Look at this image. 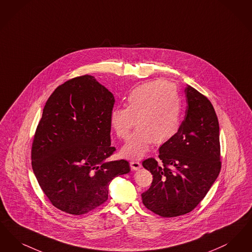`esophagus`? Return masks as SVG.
<instances>
[{"label": "esophagus", "mask_w": 252, "mask_h": 252, "mask_svg": "<svg viewBox=\"0 0 252 252\" xmlns=\"http://www.w3.org/2000/svg\"><path fill=\"white\" fill-rule=\"evenodd\" d=\"M130 165H131V168L132 170H137L141 167V164L138 161H133V160L130 162Z\"/></svg>", "instance_id": "34e87169"}]
</instances>
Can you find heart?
Masks as SVG:
<instances>
[{"mask_svg": "<svg viewBox=\"0 0 252 252\" xmlns=\"http://www.w3.org/2000/svg\"><path fill=\"white\" fill-rule=\"evenodd\" d=\"M182 98L174 84L162 80L142 84L133 88L127 97V107H115L110 114V125L116 135L126 139L121 150L128 158H141L152 142L163 144L180 127Z\"/></svg>", "mask_w": 252, "mask_h": 252, "instance_id": "b5f03b06", "label": "heart"}]
</instances>
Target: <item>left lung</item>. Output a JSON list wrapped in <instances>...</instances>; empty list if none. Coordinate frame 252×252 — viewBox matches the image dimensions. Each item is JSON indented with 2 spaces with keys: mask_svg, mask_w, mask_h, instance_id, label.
<instances>
[{
  "mask_svg": "<svg viewBox=\"0 0 252 252\" xmlns=\"http://www.w3.org/2000/svg\"><path fill=\"white\" fill-rule=\"evenodd\" d=\"M186 117L175 134L154 158L143 161L154 180L142 195L146 208L163 218L193 211L206 196L221 169L219 124L207 97L190 86L185 89Z\"/></svg>",
  "mask_w": 252,
  "mask_h": 252,
  "instance_id": "1",
  "label": "left lung"
}]
</instances>
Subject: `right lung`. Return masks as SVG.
Instances as JSON below:
<instances>
[{
  "label": "right lung",
  "instance_id": "obj_1",
  "mask_svg": "<svg viewBox=\"0 0 252 252\" xmlns=\"http://www.w3.org/2000/svg\"><path fill=\"white\" fill-rule=\"evenodd\" d=\"M115 98L91 75L67 80L44 106L33 135L31 158L35 178L51 203L74 216L108 198L110 182L130 171L126 160L108 162L110 114Z\"/></svg>",
  "mask_w": 252,
  "mask_h": 252
}]
</instances>
